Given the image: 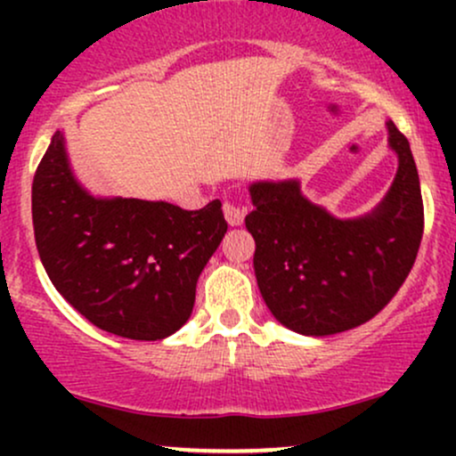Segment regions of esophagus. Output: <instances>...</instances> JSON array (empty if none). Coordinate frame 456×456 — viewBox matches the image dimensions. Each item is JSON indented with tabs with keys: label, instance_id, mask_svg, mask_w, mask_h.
Instances as JSON below:
<instances>
[{
	"label": "esophagus",
	"instance_id": "34e87169",
	"mask_svg": "<svg viewBox=\"0 0 456 456\" xmlns=\"http://www.w3.org/2000/svg\"><path fill=\"white\" fill-rule=\"evenodd\" d=\"M223 212H224V218H227V223L232 224V227H240V224L244 223V210L240 206H235V203L224 201Z\"/></svg>",
	"mask_w": 456,
	"mask_h": 456
}]
</instances>
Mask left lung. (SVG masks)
I'll use <instances>...</instances> for the list:
<instances>
[{
    "instance_id": "left-lung-1",
    "label": "left lung",
    "mask_w": 456,
    "mask_h": 456,
    "mask_svg": "<svg viewBox=\"0 0 456 456\" xmlns=\"http://www.w3.org/2000/svg\"><path fill=\"white\" fill-rule=\"evenodd\" d=\"M399 167L370 212L338 218L305 197L300 180L248 184L255 276L279 323L305 337H330L369 322L392 300L422 240L420 180L410 141L386 122Z\"/></svg>"
}]
</instances>
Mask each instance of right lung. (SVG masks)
<instances>
[{
  "instance_id": "right-lung-1",
  "label": "right lung",
  "mask_w": 456,
  "mask_h": 456,
  "mask_svg": "<svg viewBox=\"0 0 456 456\" xmlns=\"http://www.w3.org/2000/svg\"><path fill=\"white\" fill-rule=\"evenodd\" d=\"M40 261L87 322L133 341L177 332L197 281L227 233L221 201L182 210L167 201L94 195L78 182L57 130L31 184Z\"/></svg>"
}]
</instances>
